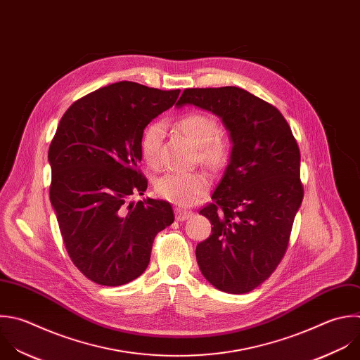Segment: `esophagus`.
<instances>
[{
  "mask_svg": "<svg viewBox=\"0 0 360 360\" xmlns=\"http://www.w3.org/2000/svg\"><path fill=\"white\" fill-rule=\"evenodd\" d=\"M193 216V212L192 210H186V209H181V207H176L175 209V217L176 220L179 221H184V220H188L189 217Z\"/></svg>",
  "mask_w": 360,
  "mask_h": 360,
  "instance_id": "34e87169",
  "label": "esophagus"
}]
</instances>
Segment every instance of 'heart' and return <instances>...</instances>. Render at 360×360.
Returning <instances> with one entry per match:
<instances>
[{
    "instance_id": "obj_1",
    "label": "heart",
    "mask_w": 360,
    "mask_h": 360,
    "mask_svg": "<svg viewBox=\"0 0 360 360\" xmlns=\"http://www.w3.org/2000/svg\"><path fill=\"white\" fill-rule=\"evenodd\" d=\"M178 130L199 147V158L210 168H220L230 154L229 141L217 136L216 120L205 112H188L176 123ZM162 124L153 123L141 137V154L148 165L155 167L160 158ZM209 178L203 172H168L157 179V193L179 206L193 205L209 191Z\"/></svg>"
}]
</instances>
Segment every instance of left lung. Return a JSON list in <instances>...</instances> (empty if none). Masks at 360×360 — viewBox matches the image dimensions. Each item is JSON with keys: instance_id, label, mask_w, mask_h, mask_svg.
<instances>
[{"instance_id": "8db88e82", "label": "left lung", "mask_w": 360, "mask_h": 360, "mask_svg": "<svg viewBox=\"0 0 360 360\" xmlns=\"http://www.w3.org/2000/svg\"><path fill=\"white\" fill-rule=\"evenodd\" d=\"M185 104L220 117L233 143L213 203L199 212L213 227L196 260L213 287L246 294L273 274L288 248L304 198L300 148L284 115L245 89H185L176 105Z\"/></svg>"}]
</instances>
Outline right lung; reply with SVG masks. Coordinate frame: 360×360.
<instances>
[{"label": "right lung", "instance_id": "obj_1", "mask_svg": "<svg viewBox=\"0 0 360 360\" xmlns=\"http://www.w3.org/2000/svg\"><path fill=\"white\" fill-rule=\"evenodd\" d=\"M179 91L117 82L79 98L60 118L48 153L51 203L70 260L96 284L140 277L157 233L175 219L169 202L129 198L144 195L148 184L139 169L144 129Z\"/></svg>", "mask_w": 360, "mask_h": 360}]
</instances>
